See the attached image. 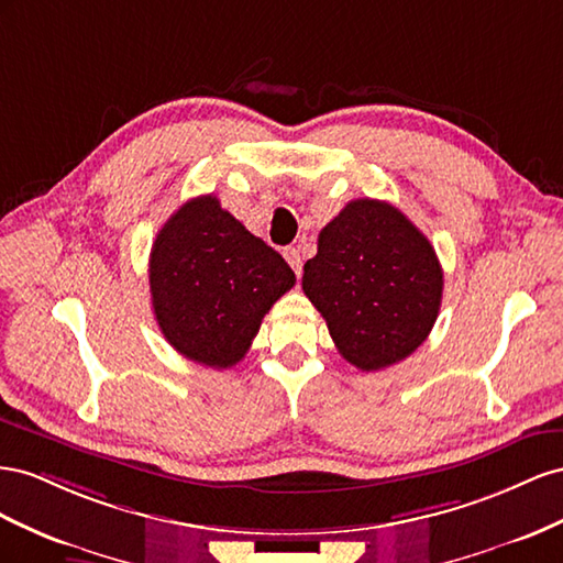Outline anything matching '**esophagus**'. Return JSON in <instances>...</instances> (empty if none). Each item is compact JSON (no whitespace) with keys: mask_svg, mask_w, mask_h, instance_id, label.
Wrapping results in <instances>:
<instances>
[{"mask_svg":"<svg viewBox=\"0 0 563 563\" xmlns=\"http://www.w3.org/2000/svg\"><path fill=\"white\" fill-rule=\"evenodd\" d=\"M283 254H285L287 264L292 266V271L297 273V276H301V268H303V254H301V250L299 247H287Z\"/></svg>","mask_w":563,"mask_h":563,"instance_id":"1","label":"esophagus"}]
</instances>
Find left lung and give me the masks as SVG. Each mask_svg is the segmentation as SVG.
Segmentation results:
<instances>
[{
  "label": "left lung",
  "mask_w": 563,
  "mask_h": 563,
  "mask_svg": "<svg viewBox=\"0 0 563 563\" xmlns=\"http://www.w3.org/2000/svg\"><path fill=\"white\" fill-rule=\"evenodd\" d=\"M301 287L336 351L363 373L408 358L441 309L443 271L427 235L382 200H351L318 235Z\"/></svg>",
  "instance_id": "left-lung-1"
}]
</instances>
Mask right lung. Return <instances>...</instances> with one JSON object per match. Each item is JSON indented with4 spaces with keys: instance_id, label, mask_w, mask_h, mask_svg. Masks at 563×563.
Returning <instances> with one entry per match:
<instances>
[{
    "instance_id": "1",
    "label": "right lung",
    "mask_w": 563,
    "mask_h": 563,
    "mask_svg": "<svg viewBox=\"0 0 563 563\" xmlns=\"http://www.w3.org/2000/svg\"><path fill=\"white\" fill-rule=\"evenodd\" d=\"M148 276L165 340L217 371L243 361L262 318L297 280L283 256L221 210L214 196L192 198L167 219Z\"/></svg>"
}]
</instances>
